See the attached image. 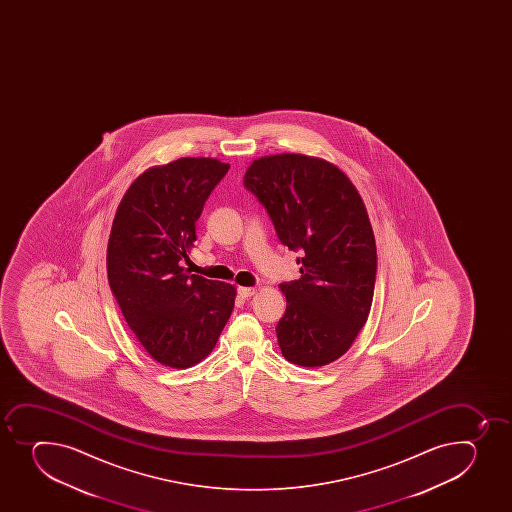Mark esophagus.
Wrapping results in <instances>:
<instances>
[{
  "instance_id": "1",
  "label": "esophagus",
  "mask_w": 512,
  "mask_h": 512,
  "mask_svg": "<svg viewBox=\"0 0 512 512\" xmlns=\"http://www.w3.org/2000/svg\"><path fill=\"white\" fill-rule=\"evenodd\" d=\"M253 294H255L253 287H240V289H238V295H240L242 299H248V297H252Z\"/></svg>"
}]
</instances>
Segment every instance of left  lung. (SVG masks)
Segmentation results:
<instances>
[{
    "label": "left lung",
    "mask_w": 512,
    "mask_h": 512,
    "mask_svg": "<svg viewBox=\"0 0 512 512\" xmlns=\"http://www.w3.org/2000/svg\"><path fill=\"white\" fill-rule=\"evenodd\" d=\"M243 183L267 208L280 242L304 250L299 280L280 284L285 359L322 367L354 344L374 299L377 252L364 200L334 163L302 153L253 160Z\"/></svg>",
    "instance_id": "left-lung-1"
}]
</instances>
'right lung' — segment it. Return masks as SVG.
<instances>
[{
  "label": "right lung",
  "mask_w": 512,
  "mask_h": 512,
  "mask_svg": "<svg viewBox=\"0 0 512 512\" xmlns=\"http://www.w3.org/2000/svg\"><path fill=\"white\" fill-rule=\"evenodd\" d=\"M230 165L178 158L148 168L130 185L108 238L110 289L128 327L158 364L202 362L232 315L235 285L187 274L180 262L197 240L195 222Z\"/></svg>",
  "instance_id": "obj_1"
}]
</instances>
